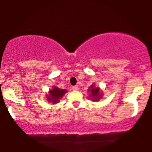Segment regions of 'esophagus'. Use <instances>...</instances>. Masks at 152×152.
<instances>
[{
    "instance_id": "obj_1",
    "label": "esophagus",
    "mask_w": 152,
    "mask_h": 152,
    "mask_svg": "<svg viewBox=\"0 0 152 152\" xmlns=\"http://www.w3.org/2000/svg\"><path fill=\"white\" fill-rule=\"evenodd\" d=\"M72 89H73V91H79V87H78V85H75L72 88Z\"/></svg>"
}]
</instances>
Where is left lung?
Returning <instances> with one entry per match:
<instances>
[{
    "label": "left lung",
    "mask_w": 152,
    "mask_h": 152,
    "mask_svg": "<svg viewBox=\"0 0 152 152\" xmlns=\"http://www.w3.org/2000/svg\"><path fill=\"white\" fill-rule=\"evenodd\" d=\"M88 91L90 92L89 96L91 99H92L93 101H99L102 98V92L100 91L99 87L94 86V84H93L90 88L88 89Z\"/></svg>",
    "instance_id": "8db88e82"
}]
</instances>
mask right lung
Returning a JSON list of instances; mask_svg holds the SVG:
<instances>
[{"label": "right lung", "instance_id": "add662e5", "mask_svg": "<svg viewBox=\"0 0 152 152\" xmlns=\"http://www.w3.org/2000/svg\"><path fill=\"white\" fill-rule=\"evenodd\" d=\"M66 93H67V90L60 89V88L54 86L53 89L50 90L49 94L47 95V99L53 104H56Z\"/></svg>", "mask_w": 152, "mask_h": 152}]
</instances>
